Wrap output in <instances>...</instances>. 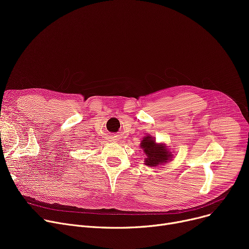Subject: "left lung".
<instances>
[{"instance_id":"obj_1","label":"left lung","mask_w":249,"mask_h":249,"mask_svg":"<svg viewBox=\"0 0 249 249\" xmlns=\"http://www.w3.org/2000/svg\"><path fill=\"white\" fill-rule=\"evenodd\" d=\"M141 148L146 154L145 164L148 166L162 164L172 158V153L166 149V147L161 144H156L154 138L150 136L143 138L141 141Z\"/></svg>"}]
</instances>
